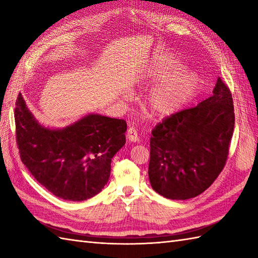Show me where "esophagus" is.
<instances>
[{
    "instance_id": "esophagus-1",
    "label": "esophagus",
    "mask_w": 258,
    "mask_h": 258,
    "mask_svg": "<svg viewBox=\"0 0 258 258\" xmlns=\"http://www.w3.org/2000/svg\"><path fill=\"white\" fill-rule=\"evenodd\" d=\"M126 138H127L131 142H138L139 141L138 131H136L135 127H128L127 132H126Z\"/></svg>"
}]
</instances>
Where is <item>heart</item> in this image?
Wrapping results in <instances>:
<instances>
[{"label":"heart","instance_id":"obj_1","mask_svg":"<svg viewBox=\"0 0 258 258\" xmlns=\"http://www.w3.org/2000/svg\"><path fill=\"white\" fill-rule=\"evenodd\" d=\"M174 70L165 58H156L146 78L151 82L162 81L168 78ZM199 86V78L193 73L174 75L149 92L144 98V108L155 116H169L180 111L196 95Z\"/></svg>","mask_w":258,"mask_h":258}]
</instances>
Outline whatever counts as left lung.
<instances>
[{
	"mask_svg": "<svg viewBox=\"0 0 258 258\" xmlns=\"http://www.w3.org/2000/svg\"><path fill=\"white\" fill-rule=\"evenodd\" d=\"M234 125L232 93L218 78L211 97L164 118L152 131V188L169 200L202 194L225 166Z\"/></svg>",
	"mask_w": 258,
	"mask_h": 258,
	"instance_id": "8db88e82",
	"label": "left lung"
}]
</instances>
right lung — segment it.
Instances as JSON below:
<instances>
[{
  "label": "right lung",
  "instance_id": "add662e5",
  "mask_svg": "<svg viewBox=\"0 0 258 258\" xmlns=\"http://www.w3.org/2000/svg\"><path fill=\"white\" fill-rule=\"evenodd\" d=\"M15 136L22 163L41 185L65 201L80 202L100 193L111 162L125 144L124 119L89 114L62 130L36 122L19 93Z\"/></svg>",
  "mask_w": 258,
  "mask_h": 258
}]
</instances>
